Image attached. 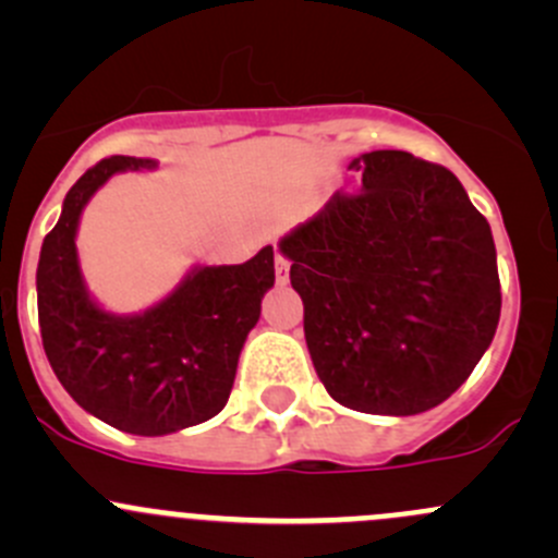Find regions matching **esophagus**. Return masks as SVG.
I'll list each match as a JSON object with an SVG mask.
<instances>
[{
    "instance_id": "1",
    "label": "esophagus",
    "mask_w": 558,
    "mask_h": 558,
    "mask_svg": "<svg viewBox=\"0 0 558 558\" xmlns=\"http://www.w3.org/2000/svg\"><path fill=\"white\" fill-rule=\"evenodd\" d=\"M289 267H291V262H289V256H283V253H275V275H278V283H286V280H289Z\"/></svg>"
}]
</instances>
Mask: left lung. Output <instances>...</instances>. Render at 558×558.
<instances>
[{"label":"left lung","mask_w":558,"mask_h":558,"mask_svg":"<svg viewBox=\"0 0 558 558\" xmlns=\"http://www.w3.org/2000/svg\"><path fill=\"white\" fill-rule=\"evenodd\" d=\"M362 189L280 240L329 397L415 415L470 378L502 311L492 227L451 170L408 150L353 159Z\"/></svg>","instance_id":"left-lung-1"}]
</instances>
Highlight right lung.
Wrapping results in <instances>:
<instances>
[{"label": "right lung", "mask_w": 558, "mask_h": 558, "mask_svg": "<svg viewBox=\"0 0 558 558\" xmlns=\"http://www.w3.org/2000/svg\"><path fill=\"white\" fill-rule=\"evenodd\" d=\"M143 167L156 161L107 156L72 185L39 251L37 313L45 356L66 393L116 429L156 437L223 410L247 331L275 283V253L267 245L245 264L196 269L143 315L99 311L77 267V218L110 174Z\"/></svg>", "instance_id": "1"}]
</instances>
